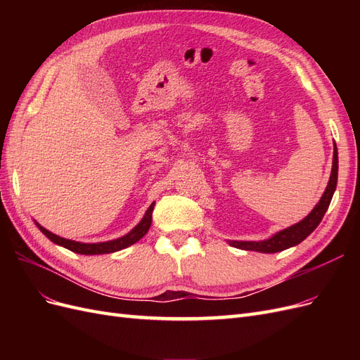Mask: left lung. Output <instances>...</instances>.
I'll return each mask as SVG.
<instances>
[{"instance_id": "left-lung-1", "label": "left lung", "mask_w": 360, "mask_h": 360, "mask_svg": "<svg viewBox=\"0 0 360 360\" xmlns=\"http://www.w3.org/2000/svg\"><path fill=\"white\" fill-rule=\"evenodd\" d=\"M336 183H338V148H336V146H333V162H332V172H330L329 183H328V186H326V191L323 192L320 201L315 204V207L307 217H303V219L297 224H294L288 228H284V230L278 231L276 234L266 238V240H258V242L228 240V243L234 248H238V249L257 250V252H263V254L281 252V250L299 245L321 222L324 213L329 209V204L332 201V197H333L335 189H336Z\"/></svg>"}]
</instances>
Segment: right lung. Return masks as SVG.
<instances>
[{"label":"right lung","mask_w":360,"mask_h":360,"mask_svg":"<svg viewBox=\"0 0 360 360\" xmlns=\"http://www.w3.org/2000/svg\"><path fill=\"white\" fill-rule=\"evenodd\" d=\"M153 209H155V202H151L150 207L147 209L146 214L143 219L139 221V224L132 228L127 234L114 238V240H108V242H101V243H82V242H75V240H69V238L60 237L57 234H53L51 231H48L46 228H43L39 222L34 221V224L37 225L39 230L45 234L51 242H53L58 246L66 248L72 252L81 254V255H101V254H111V252H117V250H122L130 245L136 243L139 238H143L147 231L150 230L151 225V214H153Z\"/></svg>","instance_id":"1"}]
</instances>
